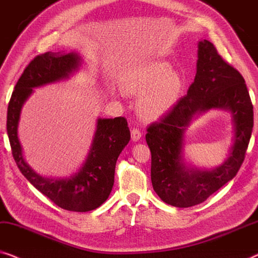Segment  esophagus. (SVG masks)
I'll use <instances>...</instances> for the list:
<instances>
[{
  "label": "esophagus",
  "instance_id": "esophagus-1",
  "mask_svg": "<svg viewBox=\"0 0 258 258\" xmlns=\"http://www.w3.org/2000/svg\"><path fill=\"white\" fill-rule=\"evenodd\" d=\"M131 138H132V140L136 143V141H139L141 139V132L139 128H133L131 131Z\"/></svg>",
  "mask_w": 258,
  "mask_h": 258
}]
</instances>
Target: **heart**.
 Segmentation results:
<instances>
[{
  "mask_svg": "<svg viewBox=\"0 0 258 258\" xmlns=\"http://www.w3.org/2000/svg\"><path fill=\"white\" fill-rule=\"evenodd\" d=\"M184 89V78L164 60L148 63L124 82V91L141 96L138 110L145 120H157L174 107Z\"/></svg>",
  "mask_w": 258,
  "mask_h": 258,
  "instance_id": "heart-1",
  "label": "heart"
}]
</instances>
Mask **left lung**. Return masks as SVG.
<instances>
[{
  "label": "left lung",
  "instance_id": "1",
  "mask_svg": "<svg viewBox=\"0 0 258 258\" xmlns=\"http://www.w3.org/2000/svg\"><path fill=\"white\" fill-rule=\"evenodd\" d=\"M209 109L229 111L233 141L226 160L206 170L184 159L185 131ZM253 126V111L244 78L223 60L207 39L198 42L197 75L187 94L159 122L147 128L153 189L170 206L187 208L206 201L233 180L244 160Z\"/></svg>",
  "mask_w": 258,
  "mask_h": 258
}]
</instances>
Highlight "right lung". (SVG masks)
Masks as SVG:
<instances>
[{
	"instance_id": "add662e5",
	"label": "right lung",
	"mask_w": 258,
	"mask_h": 258,
	"mask_svg": "<svg viewBox=\"0 0 258 258\" xmlns=\"http://www.w3.org/2000/svg\"><path fill=\"white\" fill-rule=\"evenodd\" d=\"M83 58L77 51L45 52L34 58L15 85L7 113L13 157L25 179L55 205L71 212H90L110 197L119 154L131 139L125 118H98L88 157L77 172L65 177L39 175L25 160L19 138L22 107L34 89L70 78L81 70Z\"/></svg>"
}]
</instances>
